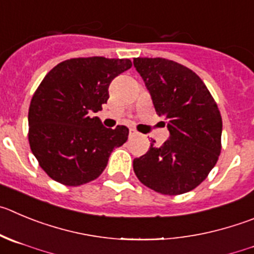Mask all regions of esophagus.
<instances>
[{
    "mask_svg": "<svg viewBox=\"0 0 254 254\" xmlns=\"http://www.w3.org/2000/svg\"><path fill=\"white\" fill-rule=\"evenodd\" d=\"M130 135H131V136H135V135H138V131L135 129H130Z\"/></svg>",
    "mask_w": 254,
    "mask_h": 254,
    "instance_id": "1",
    "label": "esophagus"
}]
</instances>
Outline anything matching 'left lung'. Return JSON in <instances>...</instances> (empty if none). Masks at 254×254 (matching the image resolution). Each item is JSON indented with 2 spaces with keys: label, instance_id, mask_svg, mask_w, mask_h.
I'll return each mask as SVG.
<instances>
[{
  "label": "left lung",
  "instance_id": "1",
  "mask_svg": "<svg viewBox=\"0 0 254 254\" xmlns=\"http://www.w3.org/2000/svg\"><path fill=\"white\" fill-rule=\"evenodd\" d=\"M134 67L145 82L156 114L167 120L169 139L132 162L148 188L178 195L204 181L220 154L222 116L194 71L167 59L136 58Z\"/></svg>",
  "mask_w": 254,
  "mask_h": 254
}]
</instances>
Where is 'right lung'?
<instances>
[{"instance_id":"1","label":"right lung","mask_w":254,"mask_h":254,"mask_svg":"<svg viewBox=\"0 0 254 254\" xmlns=\"http://www.w3.org/2000/svg\"><path fill=\"white\" fill-rule=\"evenodd\" d=\"M131 67L129 59H70L52 68L35 91L28 109V141L40 167L68 187L94 181L129 129H108L92 113L109 99L114 77Z\"/></svg>"}]
</instances>
